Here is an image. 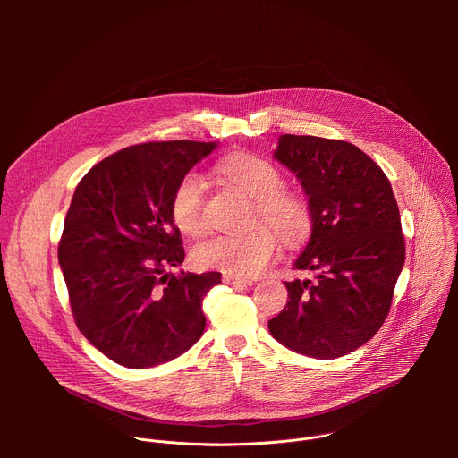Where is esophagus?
<instances>
[{
	"label": "esophagus",
	"mask_w": 458,
	"mask_h": 458,
	"mask_svg": "<svg viewBox=\"0 0 458 458\" xmlns=\"http://www.w3.org/2000/svg\"><path fill=\"white\" fill-rule=\"evenodd\" d=\"M223 281L226 284H235V286H250L251 284L250 279H244V277H239V276H232V274H223Z\"/></svg>",
	"instance_id": "34e87169"
}]
</instances>
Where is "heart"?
I'll return each instance as SVG.
<instances>
[{"label":"heart","instance_id":"b5f03b06","mask_svg":"<svg viewBox=\"0 0 458 458\" xmlns=\"http://www.w3.org/2000/svg\"><path fill=\"white\" fill-rule=\"evenodd\" d=\"M217 172L253 199V223H267L284 242L297 244L311 230V210L297 193L286 191L281 170L253 154H233L217 163ZM172 219L186 233H201L205 219V181L198 172H188L177 182L172 201ZM277 235L257 226L241 235H214L193 248L195 265L208 270L250 277L265 272L277 253Z\"/></svg>","mask_w":458,"mask_h":458}]
</instances>
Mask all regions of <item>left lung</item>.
<instances>
[{
  "mask_svg": "<svg viewBox=\"0 0 458 458\" xmlns=\"http://www.w3.org/2000/svg\"><path fill=\"white\" fill-rule=\"evenodd\" d=\"M274 157L306 191L311 235L293 268L315 279L284 283L290 301L268 320L270 334L308 357H343L378 332L404 267L394 190L380 166L346 141L284 134Z\"/></svg>",
  "mask_w": 458,
  "mask_h": 458,
  "instance_id": "obj_1",
  "label": "left lung"
}]
</instances>
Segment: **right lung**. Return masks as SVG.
I'll return each mask as SVG.
<instances>
[{
  "instance_id": "obj_1",
  "label": "right lung",
  "mask_w": 458,
  "mask_h": 458,
  "mask_svg": "<svg viewBox=\"0 0 458 458\" xmlns=\"http://www.w3.org/2000/svg\"><path fill=\"white\" fill-rule=\"evenodd\" d=\"M217 145L152 141L92 166L76 186L57 246L80 332L124 368L175 359L205 332V295L219 272L166 274L184 260L170 201Z\"/></svg>"
}]
</instances>
